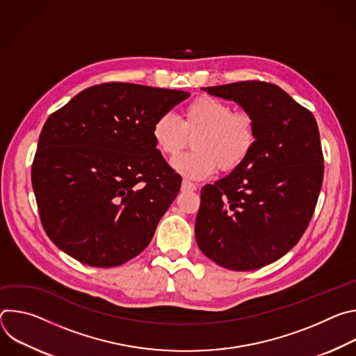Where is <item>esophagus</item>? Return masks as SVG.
Wrapping results in <instances>:
<instances>
[{
    "mask_svg": "<svg viewBox=\"0 0 356 356\" xmlns=\"http://www.w3.org/2000/svg\"><path fill=\"white\" fill-rule=\"evenodd\" d=\"M197 186L188 180H183L181 183V191H195Z\"/></svg>",
    "mask_w": 356,
    "mask_h": 356,
    "instance_id": "34e87169",
    "label": "esophagus"
}]
</instances>
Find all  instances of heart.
<instances>
[{
	"label": "heart",
	"mask_w": 356,
	"mask_h": 356,
	"mask_svg": "<svg viewBox=\"0 0 356 356\" xmlns=\"http://www.w3.org/2000/svg\"><path fill=\"white\" fill-rule=\"evenodd\" d=\"M152 138L162 155L177 156L193 138V152L172 162L173 169L188 179H206L218 168L222 173L236 170L250 156L258 142L255 117L232 110L227 101L201 95L183 111L180 122L172 114L158 117Z\"/></svg>",
	"instance_id": "obj_1"
}]
</instances>
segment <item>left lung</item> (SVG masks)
Segmentation results:
<instances>
[{
	"instance_id": "left-lung-1",
	"label": "left lung",
	"mask_w": 356,
	"mask_h": 356,
	"mask_svg": "<svg viewBox=\"0 0 356 356\" xmlns=\"http://www.w3.org/2000/svg\"><path fill=\"white\" fill-rule=\"evenodd\" d=\"M234 99L258 124V142L236 170L201 188L195 239L207 258L231 270L266 266L300 241L324 177L313 114L266 81L204 87Z\"/></svg>"
}]
</instances>
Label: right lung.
<instances>
[{
    "instance_id": "obj_1",
    "label": "right lung",
    "mask_w": 356,
    "mask_h": 356,
    "mask_svg": "<svg viewBox=\"0 0 356 356\" xmlns=\"http://www.w3.org/2000/svg\"><path fill=\"white\" fill-rule=\"evenodd\" d=\"M188 97L111 81L49 115L31 176L42 227L59 249L81 264L113 268L149 245L181 186L152 125Z\"/></svg>"
}]
</instances>
